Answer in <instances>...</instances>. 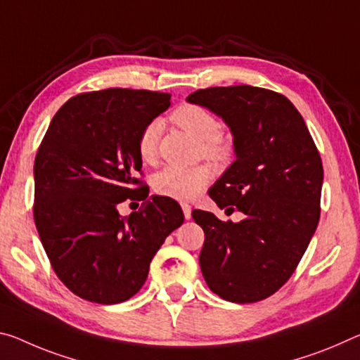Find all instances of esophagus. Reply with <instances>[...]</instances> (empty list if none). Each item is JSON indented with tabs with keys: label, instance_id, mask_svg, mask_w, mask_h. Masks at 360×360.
<instances>
[{
	"label": "esophagus",
	"instance_id": "34e87169",
	"mask_svg": "<svg viewBox=\"0 0 360 360\" xmlns=\"http://www.w3.org/2000/svg\"><path fill=\"white\" fill-rule=\"evenodd\" d=\"M181 208L184 211V218L191 219L192 218V207L189 203H181Z\"/></svg>",
	"mask_w": 360,
	"mask_h": 360
}]
</instances>
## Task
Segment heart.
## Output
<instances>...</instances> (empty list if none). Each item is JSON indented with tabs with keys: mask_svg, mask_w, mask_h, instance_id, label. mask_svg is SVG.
Returning a JSON list of instances; mask_svg holds the SVG:
<instances>
[{
	"mask_svg": "<svg viewBox=\"0 0 360 360\" xmlns=\"http://www.w3.org/2000/svg\"><path fill=\"white\" fill-rule=\"evenodd\" d=\"M171 122L200 141L205 157L222 158L229 153V139L219 131L218 118L205 107L182 104L171 113ZM160 133H162V123L158 120H153L141 131L138 153L142 162L147 165L155 163ZM213 174V169L208 165L193 168L167 167L153 176L152 184L155 192L163 197L174 200H193L210 184Z\"/></svg>",
	"mask_w": 360,
	"mask_h": 360,
	"instance_id": "heart-1",
	"label": "heart"
}]
</instances>
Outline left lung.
Instances as JSON below:
<instances>
[{"instance_id":"obj_1","label":"left lung","mask_w":360,"mask_h":360,"mask_svg":"<svg viewBox=\"0 0 360 360\" xmlns=\"http://www.w3.org/2000/svg\"><path fill=\"white\" fill-rule=\"evenodd\" d=\"M222 118L233 162L210 189L240 222L193 210L205 232L200 269L210 290L232 303H255L292 277L321 218L322 160L301 113L285 96L238 84L198 89L186 99Z\"/></svg>"}]
</instances>
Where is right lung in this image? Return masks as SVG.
Returning a JSON list of instances; mask_svg holds the SVG:
<instances>
[{
	"label": "right lung",
	"instance_id": "obj_1",
	"mask_svg": "<svg viewBox=\"0 0 360 360\" xmlns=\"http://www.w3.org/2000/svg\"><path fill=\"white\" fill-rule=\"evenodd\" d=\"M171 96L112 88L78 94L62 105L39 146L37 231L70 292L99 304L129 300L144 285L165 238L184 222L178 203L141 186V131L171 105ZM127 200L139 212L117 213Z\"/></svg>",
	"mask_w": 360,
	"mask_h": 360
}]
</instances>
